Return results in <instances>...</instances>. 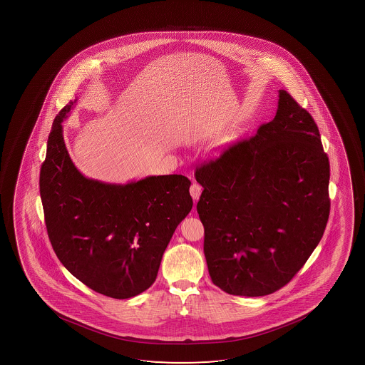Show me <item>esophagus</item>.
<instances>
[{"label":"esophagus","mask_w":365,"mask_h":365,"mask_svg":"<svg viewBox=\"0 0 365 365\" xmlns=\"http://www.w3.org/2000/svg\"><path fill=\"white\" fill-rule=\"evenodd\" d=\"M190 195H192V198L195 202L200 200V193H202V187L200 185H197V183H193V185H190Z\"/></svg>","instance_id":"obj_1"}]
</instances>
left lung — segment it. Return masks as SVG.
<instances>
[{"label": "left lung", "mask_w": 365, "mask_h": 365, "mask_svg": "<svg viewBox=\"0 0 365 365\" xmlns=\"http://www.w3.org/2000/svg\"><path fill=\"white\" fill-rule=\"evenodd\" d=\"M269 123L195 170L203 187L212 282L225 293L263 297L284 287L318 245L329 217V160L312 115L279 90Z\"/></svg>", "instance_id": "1"}]
</instances>
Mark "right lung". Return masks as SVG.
<instances>
[{"label": "right lung", "instance_id": "right-lung-1", "mask_svg": "<svg viewBox=\"0 0 365 365\" xmlns=\"http://www.w3.org/2000/svg\"><path fill=\"white\" fill-rule=\"evenodd\" d=\"M56 115L40 172L46 227L66 269L97 293L128 299L153 284L175 228L193 205L182 175H148L127 183L88 178L77 170Z\"/></svg>", "mask_w": 365, "mask_h": 365}]
</instances>
